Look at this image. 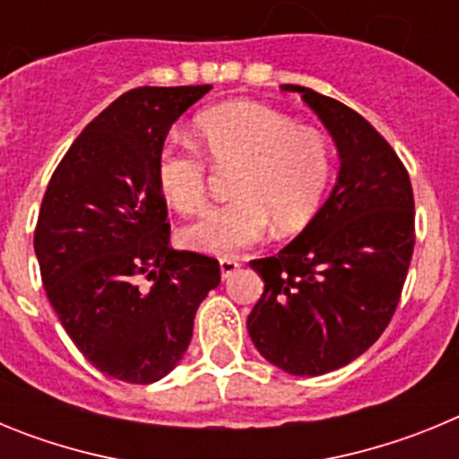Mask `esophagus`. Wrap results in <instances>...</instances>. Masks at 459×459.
Here are the masks:
<instances>
[{
	"instance_id": "esophagus-1",
	"label": "esophagus",
	"mask_w": 459,
	"mask_h": 459,
	"mask_svg": "<svg viewBox=\"0 0 459 459\" xmlns=\"http://www.w3.org/2000/svg\"><path fill=\"white\" fill-rule=\"evenodd\" d=\"M238 269V259H234V257H222L221 259V273H222V278H230V275L234 273V271Z\"/></svg>"
}]
</instances>
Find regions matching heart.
Returning <instances> with one entry per match:
<instances>
[{"mask_svg": "<svg viewBox=\"0 0 459 459\" xmlns=\"http://www.w3.org/2000/svg\"><path fill=\"white\" fill-rule=\"evenodd\" d=\"M193 128L213 168L238 172L232 181L237 200L186 227V246L234 255L262 241L271 222L278 232L294 234L315 218L333 177V149L322 133L253 100L204 109L195 117ZM204 159L174 144H165L156 156L158 193L184 216L200 213L209 202Z\"/></svg>", "mask_w": 459, "mask_h": 459, "instance_id": "1", "label": "heart"}]
</instances>
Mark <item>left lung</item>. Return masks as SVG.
<instances>
[{"mask_svg":"<svg viewBox=\"0 0 459 459\" xmlns=\"http://www.w3.org/2000/svg\"><path fill=\"white\" fill-rule=\"evenodd\" d=\"M340 153L338 184L299 237L253 259L264 280L248 315L257 351L280 370H338L379 340L393 319L416 243L407 168L375 126L335 99L299 84Z\"/></svg>","mask_w":459,"mask_h":459,"instance_id":"obj_1","label":"left lung"}]
</instances>
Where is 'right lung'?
Instances as JSON below:
<instances>
[{
    "label": "right lung",
    "mask_w": 459,
    "mask_h": 459,
    "mask_svg": "<svg viewBox=\"0 0 459 459\" xmlns=\"http://www.w3.org/2000/svg\"><path fill=\"white\" fill-rule=\"evenodd\" d=\"M211 84L137 87L75 137L48 184L34 250L48 301L84 359L128 384L163 379L221 285L218 259L169 246L156 156ZM152 280L139 285V275Z\"/></svg>",
    "instance_id": "1"
}]
</instances>
